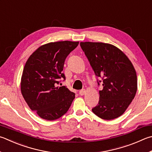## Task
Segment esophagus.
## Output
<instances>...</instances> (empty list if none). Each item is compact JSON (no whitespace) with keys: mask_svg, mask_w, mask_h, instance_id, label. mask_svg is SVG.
<instances>
[{"mask_svg":"<svg viewBox=\"0 0 152 152\" xmlns=\"http://www.w3.org/2000/svg\"><path fill=\"white\" fill-rule=\"evenodd\" d=\"M86 92V90H85V89H83V90H80L79 94H80V96H83V95H84V94H85Z\"/></svg>","mask_w":152,"mask_h":152,"instance_id":"esophagus-1","label":"esophagus"}]
</instances>
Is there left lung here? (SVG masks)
Returning <instances> with one entry per match:
<instances>
[{
    "label": "left lung",
    "instance_id": "1",
    "mask_svg": "<svg viewBox=\"0 0 152 152\" xmlns=\"http://www.w3.org/2000/svg\"><path fill=\"white\" fill-rule=\"evenodd\" d=\"M80 46L96 75L102 78L103 90L99 91L100 100L92 112L104 120L118 118L125 112L137 92L133 64L120 49L110 44L81 42Z\"/></svg>",
    "mask_w": 152,
    "mask_h": 152
}]
</instances>
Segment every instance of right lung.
Here are the masks:
<instances>
[{"mask_svg": "<svg viewBox=\"0 0 152 152\" xmlns=\"http://www.w3.org/2000/svg\"><path fill=\"white\" fill-rule=\"evenodd\" d=\"M79 42L58 41L40 46L30 55L23 71L20 91L32 111L47 120L58 119L67 112L75 94L66 86L56 87L68 55Z\"/></svg>", "mask_w": 152, "mask_h": 152, "instance_id": "obj_1", "label": "right lung"}]
</instances>
